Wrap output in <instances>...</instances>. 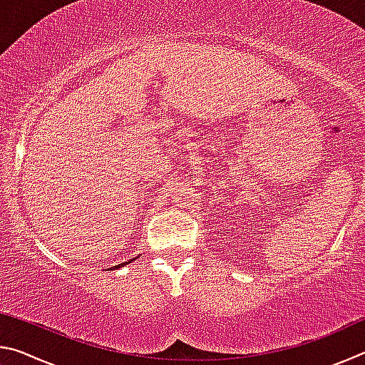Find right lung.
Listing matches in <instances>:
<instances>
[{"label":"right lung","mask_w":365,"mask_h":365,"mask_svg":"<svg viewBox=\"0 0 365 365\" xmlns=\"http://www.w3.org/2000/svg\"><path fill=\"white\" fill-rule=\"evenodd\" d=\"M132 261H135V259H130V261H128V262H132ZM128 262H122V264H119V265H114V269H117V267H123V265H127Z\"/></svg>","instance_id":"1"}]
</instances>
